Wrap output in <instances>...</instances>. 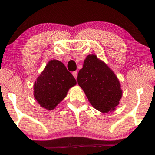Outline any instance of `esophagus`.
<instances>
[{
	"mask_svg": "<svg viewBox=\"0 0 155 155\" xmlns=\"http://www.w3.org/2000/svg\"><path fill=\"white\" fill-rule=\"evenodd\" d=\"M72 75L74 76V77L76 78V79H77V71L72 72Z\"/></svg>",
	"mask_w": 155,
	"mask_h": 155,
	"instance_id": "obj_1",
	"label": "esophagus"
}]
</instances>
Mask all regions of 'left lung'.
<instances>
[{"mask_svg":"<svg viewBox=\"0 0 155 155\" xmlns=\"http://www.w3.org/2000/svg\"><path fill=\"white\" fill-rule=\"evenodd\" d=\"M77 81L91 105L101 112L111 111L119 104L122 96L120 81L108 65L95 54L86 57Z\"/></svg>","mask_w":155,"mask_h":155,"instance_id":"obj_1","label":"left lung"}]
</instances>
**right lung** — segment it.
<instances>
[{
  "label": "right lung",
  "mask_w": 155,
  "mask_h": 155,
  "mask_svg": "<svg viewBox=\"0 0 155 155\" xmlns=\"http://www.w3.org/2000/svg\"><path fill=\"white\" fill-rule=\"evenodd\" d=\"M77 84L62 62L51 60L34 83V97L43 108L52 110Z\"/></svg>",
  "instance_id": "right-lung-1"
}]
</instances>
